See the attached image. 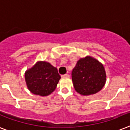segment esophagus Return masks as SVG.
Masks as SVG:
<instances>
[{
  "label": "esophagus",
  "instance_id": "34e87169",
  "mask_svg": "<svg viewBox=\"0 0 130 130\" xmlns=\"http://www.w3.org/2000/svg\"><path fill=\"white\" fill-rule=\"evenodd\" d=\"M69 77V74H67V73H66V74H65V75H62V77Z\"/></svg>",
  "mask_w": 130,
  "mask_h": 130
}]
</instances>
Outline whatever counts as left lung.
Wrapping results in <instances>:
<instances>
[{
  "label": "left lung",
  "mask_w": 130,
  "mask_h": 130,
  "mask_svg": "<svg viewBox=\"0 0 130 130\" xmlns=\"http://www.w3.org/2000/svg\"><path fill=\"white\" fill-rule=\"evenodd\" d=\"M75 91L83 95L95 94L105 85L106 74L102 63L87 56L80 59L71 73Z\"/></svg>",
  "instance_id": "left-lung-1"
}]
</instances>
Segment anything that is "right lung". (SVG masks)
Here are the masks:
<instances>
[{"label": "right lung", "mask_w": 130, "mask_h": 130, "mask_svg": "<svg viewBox=\"0 0 130 130\" xmlns=\"http://www.w3.org/2000/svg\"><path fill=\"white\" fill-rule=\"evenodd\" d=\"M27 87L35 95L47 96L53 92L61 79L57 69L46 61H39L26 71L25 75Z\"/></svg>", "instance_id": "add662e5"}]
</instances>
